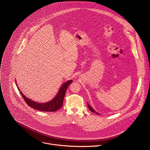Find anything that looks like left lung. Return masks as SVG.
<instances>
[{"mask_svg":"<svg viewBox=\"0 0 150 150\" xmlns=\"http://www.w3.org/2000/svg\"><path fill=\"white\" fill-rule=\"evenodd\" d=\"M87 105H88V109H90V110L91 112H93V113H96V114H97V115H100V114H99L98 113H97L96 111H95V110L93 109L92 107H91V106H90V105H89V104H88V103H87Z\"/></svg>","mask_w":150,"mask_h":150,"instance_id":"obj_1","label":"left lung"}]
</instances>
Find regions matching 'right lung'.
I'll list each match as a JSON object with an SVG mask.
<instances>
[{
    "instance_id": "1",
    "label": "right lung",
    "mask_w": 150,
    "mask_h": 150,
    "mask_svg": "<svg viewBox=\"0 0 150 150\" xmlns=\"http://www.w3.org/2000/svg\"><path fill=\"white\" fill-rule=\"evenodd\" d=\"M16 82V81H15V82ZM72 82V80H69L66 82L63 83L62 85V86L60 87L58 91V93L56 95V96L52 100L46 103H43L34 101L33 100L27 98L24 95V94L22 92L20 91L16 83V84L21 96H22V97L24 99L26 103L29 106H30L31 108L41 112H56L57 110L60 109L62 107L63 103V99H64V97L65 96L66 91L68 86Z\"/></svg>"
}]
</instances>
